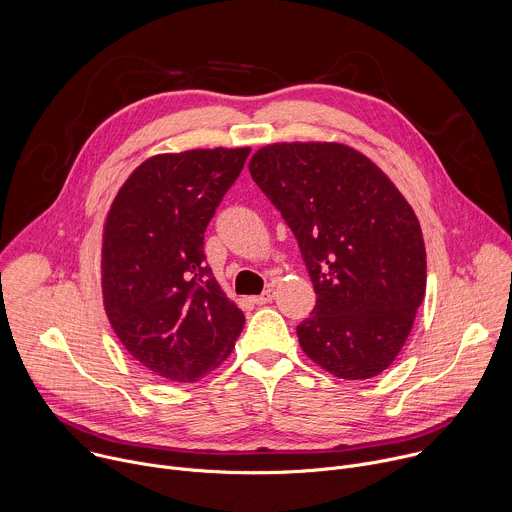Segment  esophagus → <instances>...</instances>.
<instances>
[{
  "mask_svg": "<svg viewBox=\"0 0 512 512\" xmlns=\"http://www.w3.org/2000/svg\"><path fill=\"white\" fill-rule=\"evenodd\" d=\"M273 297H275V289H273V287H269V289H265L261 295L253 297V303H257V305H265V303L273 301Z\"/></svg>",
  "mask_w": 512,
  "mask_h": 512,
  "instance_id": "obj_1",
  "label": "esophagus"
}]
</instances>
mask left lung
I'll list each match as a JSON object with an SVG mask.
<instances>
[{
    "label": "left lung",
    "mask_w": 512,
    "mask_h": 512,
    "mask_svg": "<svg viewBox=\"0 0 512 512\" xmlns=\"http://www.w3.org/2000/svg\"><path fill=\"white\" fill-rule=\"evenodd\" d=\"M249 170L293 231L317 295L297 325L301 350L337 378L382 374L426 293L412 207L368 156L339 142L269 144Z\"/></svg>",
    "instance_id": "left-lung-1"
}]
</instances>
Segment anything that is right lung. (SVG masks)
I'll use <instances>...</instances> for the list:
<instances>
[{
  "label": "right lung",
  "instance_id": "add662e5",
  "mask_svg": "<svg viewBox=\"0 0 512 512\" xmlns=\"http://www.w3.org/2000/svg\"><path fill=\"white\" fill-rule=\"evenodd\" d=\"M251 148H197L144 160L118 191L102 235V297L128 354L154 376L197 382L245 325L205 263V231Z\"/></svg>",
  "mask_w": 512,
  "mask_h": 512
}]
</instances>
